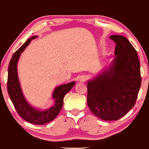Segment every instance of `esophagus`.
Masks as SVG:
<instances>
[{
    "label": "esophagus",
    "instance_id": "obj_1",
    "mask_svg": "<svg viewBox=\"0 0 149 149\" xmlns=\"http://www.w3.org/2000/svg\"><path fill=\"white\" fill-rule=\"evenodd\" d=\"M87 79H88L87 75H81L80 77H79V81H81V82L86 81V80H87Z\"/></svg>",
    "mask_w": 149,
    "mask_h": 149
}]
</instances>
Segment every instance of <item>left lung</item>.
<instances>
[{
  "label": "left lung",
  "instance_id": "1",
  "mask_svg": "<svg viewBox=\"0 0 149 149\" xmlns=\"http://www.w3.org/2000/svg\"><path fill=\"white\" fill-rule=\"evenodd\" d=\"M116 43L114 58L88 81L87 102L96 117L104 120H117L134 106L141 86V67L137 52L125 37L113 35Z\"/></svg>",
  "mask_w": 149,
  "mask_h": 149
}]
</instances>
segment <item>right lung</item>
I'll list each match as a JSON object with an SVG mask.
<instances>
[{
    "instance_id": "1",
    "label": "right lung",
    "mask_w": 149,
    "mask_h": 149,
    "mask_svg": "<svg viewBox=\"0 0 149 149\" xmlns=\"http://www.w3.org/2000/svg\"><path fill=\"white\" fill-rule=\"evenodd\" d=\"M37 37H38L33 36L28 39L25 43L13 54L8 65L7 90L15 110L21 117L29 123L36 125H43L53 120L58 115L63 106L64 96L74 87L75 82L74 81L57 86L53 90L52 94V99L54 100V104L52 107L45 110H40L33 107L26 101L22 92L18 77L17 63L21 53L24 52L31 41Z\"/></svg>"
}]
</instances>
